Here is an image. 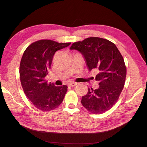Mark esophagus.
<instances>
[{
    "mask_svg": "<svg viewBox=\"0 0 147 147\" xmlns=\"http://www.w3.org/2000/svg\"><path fill=\"white\" fill-rule=\"evenodd\" d=\"M77 84H78V83H74V82H73V83H70L68 84V86L69 87H74L75 86H76Z\"/></svg>",
    "mask_w": 147,
    "mask_h": 147,
    "instance_id": "34e87169",
    "label": "esophagus"
}]
</instances>
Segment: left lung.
Segmentation results:
<instances>
[{
	"instance_id": "8db88e82",
	"label": "left lung",
	"mask_w": 147,
	"mask_h": 147,
	"mask_svg": "<svg viewBox=\"0 0 147 147\" xmlns=\"http://www.w3.org/2000/svg\"><path fill=\"white\" fill-rule=\"evenodd\" d=\"M70 49L78 50L85 58L89 71L96 69V89L88 88L82 98V104L93 114L109 110L117 101L124 88L126 67L120 51L114 43L105 38L90 37L73 43Z\"/></svg>"
}]
</instances>
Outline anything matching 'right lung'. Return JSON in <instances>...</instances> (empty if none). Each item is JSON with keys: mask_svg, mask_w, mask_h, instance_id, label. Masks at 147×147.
<instances>
[{"mask_svg": "<svg viewBox=\"0 0 147 147\" xmlns=\"http://www.w3.org/2000/svg\"><path fill=\"white\" fill-rule=\"evenodd\" d=\"M70 44L39 40L30 44L23 53L20 65L21 84L28 99L38 110H53L63 101L68 87L55 86L45 78L51 68L55 53Z\"/></svg>", "mask_w": 147, "mask_h": 147, "instance_id": "obj_1", "label": "right lung"}]
</instances>
